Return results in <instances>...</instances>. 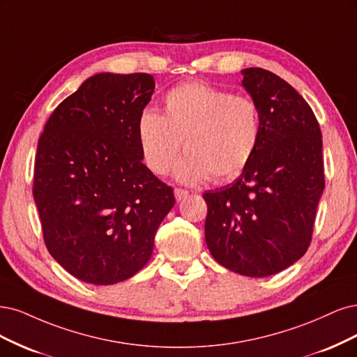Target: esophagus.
<instances>
[{
    "mask_svg": "<svg viewBox=\"0 0 357 357\" xmlns=\"http://www.w3.org/2000/svg\"><path fill=\"white\" fill-rule=\"evenodd\" d=\"M175 197H176V200L178 202H182V200H185L187 197H188V191L187 190H181V188H175Z\"/></svg>",
    "mask_w": 357,
    "mask_h": 357,
    "instance_id": "34e87169",
    "label": "esophagus"
}]
</instances>
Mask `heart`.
<instances>
[{"mask_svg": "<svg viewBox=\"0 0 357 357\" xmlns=\"http://www.w3.org/2000/svg\"><path fill=\"white\" fill-rule=\"evenodd\" d=\"M137 141L145 166L166 175L181 153L175 175L185 183L212 176L225 181L254 158L261 141V111L248 96H233L206 83H185L167 91L163 114L146 108L137 119Z\"/></svg>", "mask_w": 357, "mask_h": 357, "instance_id": "b5f03b06", "label": "heart"}]
</instances>
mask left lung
I'll use <instances>...</instances> for the list:
<instances>
[{"label": "left lung", "mask_w": 357, "mask_h": 357, "mask_svg": "<svg viewBox=\"0 0 357 357\" xmlns=\"http://www.w3.org/2000/svg\"><path fill=\"white\" fill-rule=\"evenodd\" d=\"M261 111V141L229 185L206 191V243L225 268L267 278L310 246L325 188L321 132L313 109L283 78L262 68L241 71Z\"/></svg>", "instance_id": "left-lung-1"}]
</instances>
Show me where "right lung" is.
I'll return each mask as SVG.
<instances>
[{
    "label": "right lung",
    "instance_id": "add662e5",
    "mask_svg": "<svg viewBox=\"0 0 357 357\" xmlns=\"http://www.w3.org/2000/svg\"><path fill=\"white\" fill-rule=\"evenodd\" d=\"M154 87L144 73L96 74L57 105L40 136L32 192L45 246L86 283L114 284L139 271L175 204L137 141Z\"/></svg>",
    "mask_w": 357,
    "mask_h": 357
}]
</instances>
